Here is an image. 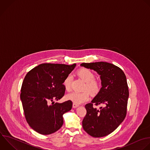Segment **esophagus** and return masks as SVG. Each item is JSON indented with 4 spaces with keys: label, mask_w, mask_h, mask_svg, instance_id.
<instances>
[{
    "label": "esophagus",
    "mask_w": 150,
    "mask_h": 150,
    "mask_svg": "<svg viewBox=\"0 0 150 150\" xmlns=\"http://www.w3.org/2000/svg\"><path fill=\"white\" fill-rule=\"evenodd\" d=\"M79 107V105H76V104H73V105H72V107L74 108H77V107Z\"/></svg>",
    "instance_id": "obj_1"
}]
</instances>
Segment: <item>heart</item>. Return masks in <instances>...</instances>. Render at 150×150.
<instances>
[{"label": "heart", "instance_id": "obj_1", "mask_svg": "<svg viewBox=\"0 0 150 150\" xmlns=\"http://www.w3.org/2000/svg\"><path fill=\"white\" fill-rule=\"evenodd\" d=\"M77 76L85 82L83 90L88 91L91 95H96L100 91L101 85L99 82L95 79L94 73L89 69L81 68L79 69L76 72ZM72 83V76L68 75L65 78L63 84L65 89L69 91L71 89ZM87 91L82 92H72L68 94L66 96L69 101H72L74 104L79 105L87 101L89 99V94Z\"/></svg>", "mask_w": 150, "mask_h": 150}]
</instances>
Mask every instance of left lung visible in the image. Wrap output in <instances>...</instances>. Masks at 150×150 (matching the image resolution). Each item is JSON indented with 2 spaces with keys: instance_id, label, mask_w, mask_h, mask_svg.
<instances>
[{
  "instance_id": "1",
  "label": "left lung",
  "mask_w": 150,
  "mask_h": 150,
  "mask_svg": "<svg viewBox=\"0 0 150 150\" xmlns=\"http://www.w3.org/2000/svg\"><path fill=\"white\" fill-rule=\"evenodd\" d=\"M81 66L95 71L100 75L102 85L91 103L85 106L86 114L82 121L83 128L93 137L108 135L126 117L129 91L125 75L119 67L105 62L82 63ZM93 103L105 107L97 110Z\"/></svg>"
}]
</instances>
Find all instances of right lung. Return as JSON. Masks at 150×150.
I'll use <instances>...</instances> for the list:
<instances>
[{"label": "right lung", "mask_w": 150, "mask_h": 150, "mask_svg": "<svg viewBox=\"0 0 150 150\" xmlns=\"http://www.w3.org/2000/svg\"><path fill=\"white\" fill-rule=\"evenodd\" d=\"M75 66V64H42L26 75L21 99L26 120L37 132L49 135L62 126L63 115L72 109V102L54 104L53 101H58L64 95V81Z\"/></svg>", "instance_id": "right-lung-1"}]
</instances>
